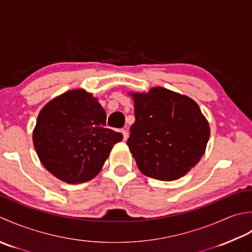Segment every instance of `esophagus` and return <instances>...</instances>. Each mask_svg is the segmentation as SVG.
<instances>
[{"label":"esophagus","instance_id":"1","mask_svg":"<svg viewBox=\"0 0 252 252\" xmlns=\"http://www.w3.org/2000/svg\"><path fill=\"white\" fill-rule=\"evenodd\" d=\"M122 133H123V138H124V140H127L128 139V131L127 129H122Z\"/></svg>","mask_w":252,"mask_h":252}]
</instances>
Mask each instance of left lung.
I'll return each mask as SVG.
<instances>
[{
  "mask_svg": "<svg viewBox=\"0 0 252 252\" xmlns=\"http://www.w3.org/2000/svg\"><path fill=\"white\" fill-rule=\"evenodd\" d=\"M129 95L136 121L127 145L139 171L164 182L186 175L204 155L210 138L209 122L199 105L163 87Z\"/></svg>",
  "mask_w": 252,
  "mask_h": 252,
  "instance_id": "1",
  "label": "left lung"
}]
</instances>
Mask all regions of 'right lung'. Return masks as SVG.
Returning a JSON list of instances; mask_svg holds the SVG:
<instances>
[{"label": "right lung", "mask_w": 252, "mask_h": 252, "mask_svg": "<svg viewBox=\"0 0 252 252\" xmlns=\"http://www.w3.org/2000/svg\"><path fill=\"white\" fill-rule=\"evenodd\" d=\"M106 113L96 97L74 89L40 111L32 141L40 162L62 182L81 184L100 173L123 135L106 128Z\"/></svg>", "instance_id": "1"}]
</instances>
